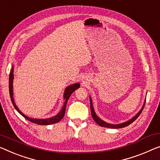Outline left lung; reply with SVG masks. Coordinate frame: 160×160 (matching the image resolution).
I'll return each instance as SVG.
<instances>
[{
    "label": "left lung",
    "instance_id": "left-lung-1",
    "mask_svg": "<svg viewBox=\"0 0 160 160\" xmlns=\"http://www.w3.org/2000/svg\"><path fill=\"white\" fill-rule=\"evenodd\" d=\"M90 111H91V114H92V118L94 119V121L99 126H103V127L111 128H121L126 127V126H128L129 124H131V123H133V121L136 120V119H137L138 117H139V115L142 113V111H143V109H144V105H145V102H144V105H143L142 109L139 111V113H138L136 116H133V117L132 119H130L129 121H126V122L122 123H119V124H111V123H106V122H105L104 121L101 120V119L98 116L96 115V113H95V112L94 109H93V106H92V100H91V98H90Z\"/></svg>",
    "mask_w": 160,
    "mask_h": 160
}]
</instances>
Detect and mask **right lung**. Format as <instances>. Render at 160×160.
Returning <instances> with one entry per match:
<instances>
[{"instance_id":"add662e5","label":"right lung","mask_w":160,"mask_h":160,"mask_svg":"<svg viewBox=\"0 0 160 160\" xmlns=\"http://www.w3.org/2000/svg\"><path fill=\"white\" fill-rule=\"evenodd\" d=\"M13 66H12V69L10 72V74H9V93H10V97H11L12 103H13L14 108L16 109V111H17L21 115H22L26 119H27L28 121H31V122L36 123V124H39V125H49V124H52V123L59 122V121L64 117V116H65L67 102H68L69 98H70L71 94H72L75 90H77L78 88H79L80 86L79 83H75V84L69 85L68 87L66 88L65 92H64V99H65V102H64V105L62 108H61V111H59V113L57 114V115L54 116L52 118H44V119L32 118L28 117V116L24 115L22 112H21V111L18 108L17 106L16 105L15 101H14V99H13Z\"/></svg>"}]
</instances>
